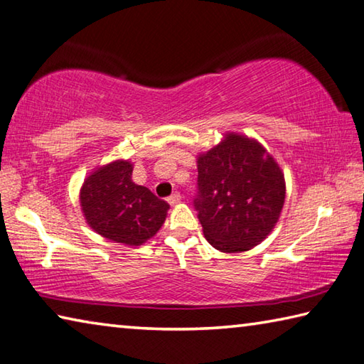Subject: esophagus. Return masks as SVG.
Wrapping results in <instances>:
<instances>
[{
    "label": "esophagus",
    "mask_w": 364,
    "mask_h": 364,
    "mask_svg": "<svg viewBox=\"0 0 364 364\" xmlns=\"http://www.w3.org/2000/svg\"><path fill=\"white\" fill-rule=\"evenodd\" d=\"M181 200H182V196H181V193H177V192L172 193L171 196H168V203L172 206L177 205V203H181Z\"/></svg>",
    "instance_id": "1"
}]
</instances>
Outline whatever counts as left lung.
Listing matches in <instances>:
<instances>
[{
	"label": "left lung",
	"instance_id": "left-lung-1",
	"mask_svg": "<svg viewBox=\"0 0 364 364\" xmlns=\"http://www.w3.org/2000/svg\"><path fill=\"white\" fill-rule=\"evenodd\" d=\"M193 200L208 243L220 252H243L277 225L286 196L283 171L257 140L228 132L198 156Z\"/></svg>",
	"mask_w": 364,
	"mask_h": 364
}]
</instances>
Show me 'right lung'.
Instances as JSON below:
<instances>
[{
  "mask_svg": "<svg viewBox=\"0 0 364 364\" xmlns=\"http://www.w3.org/2000/svg\"><path fill=\"white\" fill-rule=\"evenodd\" d=\"M81 211L94 232L127 246L155 237L169 205L149 188L132 182V163L126 159L100 166L80 190Z\"/></svg>",
  "mask_w": 364,
  "mask_h": 364,
  "instance_id": "1",
  "label": "right lung"
}]
</instances>
